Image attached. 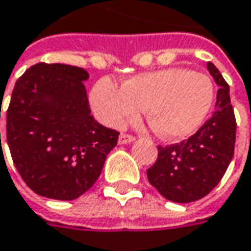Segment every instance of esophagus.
Listing matches in <instances>:
<instances>
[{
	"instance_id": "obj_1",
	"label": "esophagus",
	"mask_w": 251,
	"mask_h": 251,
	"mask_svg": "<svg viewBox=\"0 0 251 251\" xmlns=\"http://www.w3.org/2000/svg\"><path fill=\"white\" fill-rule=\"evenodd\" d=\"M133 140H135V136H132V135H127V133H121V135H119V143H121V145L130 143V142H133Z\"/></svg>"
}]
</instances>
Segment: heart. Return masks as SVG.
I'll use <instances>...</instances> for the list:
<instances>
[{"label":"heart","mask_w":251,"mask_h":251,"mask_svg":"<svg viewBox=\"0 0 251 251\" xmlns=\"http://www.w3.org/2000/svg\"><path fill=\"white\" fill-rule=\"evenodd\" d=\"M213 99L212 79L183 68L139 74L124 82L122 88L102 78L91 91L92 109L103 124L122 126L145 108L151 127L165 139H183L196 132Z\"/></svg>","instance_id":"1"}]
</instances>
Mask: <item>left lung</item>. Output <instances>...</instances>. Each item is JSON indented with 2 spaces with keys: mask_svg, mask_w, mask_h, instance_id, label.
I'll return each mask as SVG.
<instances>
[{
  "mask_svg": "<svg viewBox=\"0 0 251 251\" xmlns=\"http://www.w3.org/2000/svg\"><path fill=\"white\" fill-rule=\"evenodd\" d=\"M207 69L220 86L212 118L187 140L157 146L155 165L146 172L151 184L170 201L190 203L209 195L233 159L236 118L228 85L212 62Z\"/></svg>",
  "mask_w": 251,
  "mask_h": 251,
  "instance_id": "left-lung-1",
  "label": "left lung"
}]
</instances>
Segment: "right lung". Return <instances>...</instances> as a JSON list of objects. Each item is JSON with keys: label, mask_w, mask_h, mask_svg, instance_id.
<instances>
[{"label": "right lung", "mask_w": 251, "mask_h": 251, "mask_svg": "<svg viewBox=\"0 0 251 251\" xmlns=\"http://www.w3.org/2000/svg\"><path fill=\"white\" fill-rule=\"evenodd\" d=\"M88 78L82 68L41 62L15 82L7 142L18 173L39 196L79 198L94 186L118 143L119 132L91 115L83 85Z\"/></svg>", "instance_id": "add662e5"}]
</instances>
